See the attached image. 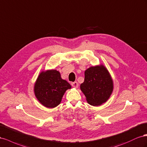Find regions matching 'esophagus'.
<instances>
[{"label": "esophagus", "mask_w": 147, "mask_h": 147, "mask_svg": "<svg viewBox=\"0 0 147 147\" xmlns=\"http://www.w3.org/2000/svg\"><path fill=\"white\" fill-rule=\"evenodd\" d=\"M71 86H72L74 88H78V83L77 82H73L71 83Z\"/></svg>", "instance_id": "obj_1"}]
</instances>
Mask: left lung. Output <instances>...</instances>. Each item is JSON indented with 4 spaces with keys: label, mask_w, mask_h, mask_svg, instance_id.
<instances>
[{
    "label": "left lung",
    "mask_w": 147,
    "mask_h": 147,
    "mask_svg": "<svg viewBox=\"0 0 147 147\" xmlns=\"http://www.w3.org/2000/svg\"><path fill=\"white\" fill-rule=\"evenodd\" d=\"M84 81L80 88L90 105L97 107L105 103L113 90L111 75L103 65L91 66L84 73Z\"/></svg>",
    "instance_id": "1"
}]
</instances>
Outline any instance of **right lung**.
<instances>
[{
  "mask_svg": "<svg viewBox=\"0 0 147 147\" xmlns=\"http://www.w3.org/2000/svg\"><path fill=\"white\" fill-rule=\"evenodd\" d=\"M71 85L61 79L59 71L55 69L44 71L39 74L34 84V94L43 106L53 108L61 103L65 92Z\"/></svg>",
  "mask_w": 147,
  "mask_h": 147,
  "instance_id": "obj_1",
  "label": "right lung"
}]
</instances>
